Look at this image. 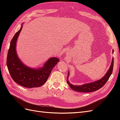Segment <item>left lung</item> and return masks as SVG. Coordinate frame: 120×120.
Here are the masks:
<instances>
[{
	"label": "left lung",
	"mask_w": 120,
	"mask_h": 120,
	"mask_svg": "<svg viewBox=\"0 0 120 120\" xmlns=\"http://www.w3.org/2000/svg\"><path fill=\"white\" fill-rule=\"evenodd\" d=\"M112 52H114V50H112ZM114 67V58H112V61L111 63V66L110 67L109 70H108L106 74L103 78H101L99 81H96L94 82L86 83V84L83 85L82 86H74L70 83L68 81L67 79L68 84L70 86L71 88L72 89L75 91H77L79 92H83V93H89V92H93L94 91L99 90L101 87L103 86L105 83L107 82L108 80L109 79L111 74H112V70H113ZM69 75V72H68V78ZM67 78V79H68Z\"/></svg>",
	"instance_id": "1"
}]
</instances>
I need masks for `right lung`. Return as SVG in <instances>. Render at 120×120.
I'll return each instance as SVG.
<instances>
[{
    "label": "right lung",
    "instance_id": "1",
    "mask_svg": "<svg viewBox=\"0 0 120 120\" xmlns=\"http://www.w3.org/2000/svg\"><path fill=\"white\" fill-rule=\"evenodd\" d=\"M22 26L14 35L10 42L7 56L6 64L13 80L18 84L28 88L43 85L49 78L53 68L60 61L56 57H51L44 67L39 69L28 68L19 59L16 52V43Z\"/></svg>",
    "mask_w": 120,
    "mask_h": 120
}]
</instances>
